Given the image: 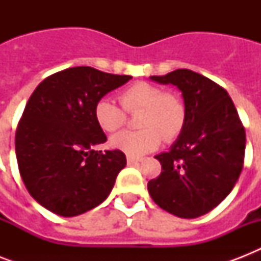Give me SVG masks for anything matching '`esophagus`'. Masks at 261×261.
<instances>
[{
    "label": "esophagus",
    "instance_id": "obj_1",
    "mask_svg": "<svg viewBox=\"0 0 261 261\" xmlns=\"http://www.w3.org/2000/svg\"><path fill=\"white\" fill-rule=\"evenodd\" d=\"M143 159H137V157H131V155H127V164H130V165H133V164H139L141 161H142Z\"/></svg>",
    "mask_w": 261,
    "mask_h": 261
}]
</instances>
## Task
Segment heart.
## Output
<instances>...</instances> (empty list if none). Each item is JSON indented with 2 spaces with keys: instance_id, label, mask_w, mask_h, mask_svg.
<instances>
[{
  "instance_id": "heart-1",
  "label": "heart",
  "mask_w": 261,
  "mask_h": 261,
  "mask_svg": "<svg viewBox=\"0 0 261 261\" xmlns=\"http://www.w3.org/2000/svg\"><path fill=\"white\" fill-rule=\"evenodd\" d=\"M123 108L108 97L100 98L94 106V120L101 130L114 133L124 126L126 112L139 111L137 131H122L111 138V146L131 157L155 150L163 139L172 142L181 134L187 120V107L180 94L164 92L154 84L138 81L119 93Z\"/></svg>"
}]
</instances>
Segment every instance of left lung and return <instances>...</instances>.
I'll return each mask as SVG.
<instances>
[{
    "label": "left lung",
    "mask_w": 261,
    "mask_h": 261,
    "mask_svg": "<svg viewBox=\"0 0 261 261\" xmlns=\"http://www.w3.org/2000/svg\"><path fill=\"white\" fill-rule=\"evenodd\" d=\"M150 79L181 90L187 120L171 150L155 155L163 169L147 190L163 210L196 218L218 206L239 180L245 128L226 90L204 75L177 69Z\"/></svg>",
    "instance_id": "obj_1"
}]
</instances>
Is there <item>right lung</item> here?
I'll use <instances>...</instances> for the list:
<instances>
[{
  "label": "right lung",
  "mask_w": 261,
  "mask_h": 261,
  "mask_svg": "<svg viewBox=\"0 0 261 261\" xmlns=\"http://www.w3.org/2000/svg\"><path fill=\"white\" fill-rule=\"evenodd\" d=\"M128 80L89 66L69 67L48 75L31 94L16 130V157L24 186L47 210L75 217L110 195L126 155L118 149L94 150L107 137L93 111Z\"/></svg>",
  "instance_id": "obj_1"
}]
</instances>
